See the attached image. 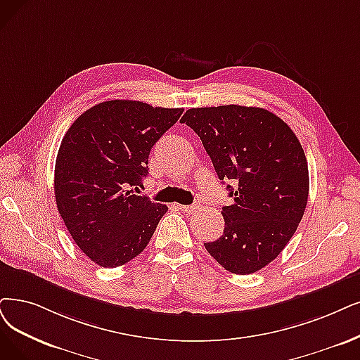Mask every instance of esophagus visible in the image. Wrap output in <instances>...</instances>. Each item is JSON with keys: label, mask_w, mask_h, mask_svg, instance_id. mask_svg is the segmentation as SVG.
<instances>
[{"label": "esophagus", "mask_w": 360, "mask_h": 360, "mask_svg": "<svg viewBox=\"0 0 360 360\" xmlns=\"http://www.w3.org/2000/svg\"><path fill=\"white\" fill-rule=\"evenodd\" d=\"M179 208H180L183 212L195 214V212L199 210V205H196V204H193V205H179Z\"/></svg>", "instance_id": "34e87169"}]
</instances>
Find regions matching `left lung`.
<instances>
[{"instance_id": "8db88e82", "label": "left lung", "mask_w": 360, "mask_h": 360, "mask_svg": "<svg viewBox=\"0 0 360 360\" xmlns=\"http://www.w3.org/2000/svg\"><path fill=\"white\" fill-rule=\"evenodd\" d=\"M180 122L202 140L232 205L221 208L223 235L207 251L235 275L271 263L303 219L309 168L297 136L263 108L226 105L186 110Z\"/></svg>"}]
</instances>
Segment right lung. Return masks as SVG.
I'll use <instances>...</instances> for the list:
<instances>
[{
    "label": "right lung",
    "mask_w": 360,
    "mask_h": 360,
    "mask_svg": "<svg viewBox=\"0 0 360 360\" xmlns=\"http://www.w3.org/2000/svg\"><path fill=\"white\" fill-rule=\"evenodd\" d=\"M183 110L109 100L66 131L56 158V204L72 239L98 266L133 260L167 212L131 188L148 176L150 149Z\"/></svg>",
    "instance_id": "add662e5"
}]
</instances>
